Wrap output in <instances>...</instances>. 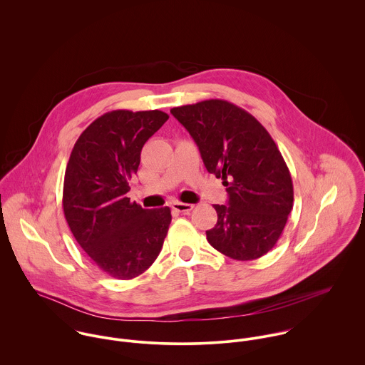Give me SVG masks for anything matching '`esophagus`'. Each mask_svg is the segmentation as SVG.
I'll return each mask as SVG.
<instances>
[{"label":"esophagus","mask_w":365,"mask_h":365,"mask_svg":"<svg viewBox=\"0 0 365 365\" xmlns=\"http://www.w3.org/2000/svg\"><path fill=\"white\" fill-rule=\"evenodd\" d=\"M194 208V205H191V204H184V202H174L173 204V209H175V210H178V212H182V213H188L190 210H192Z\"/></svg>","instance_id":"1"}]
</instances>
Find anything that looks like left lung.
<instances>
[{"label": "left lung", "instance_id": "left-lung-1", "mask_svg": "<svg viewBox=\"0 0 365 365\" xmlns=\"http://www.w3.org/2000/svg\"><path fill=\"white\" fill-rule=\"evenodd\" d=\"M195 140L210 174L223 180L227 205H213L209 245L233 260H256L279 239L294 205L289 170L275 142L247 110L207 100L170 110Z\"/></svg>", "mask_w": 365, "mask_h": 365}]
</instances>
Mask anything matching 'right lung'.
<instances>
[{
    "label": "right lung",
    "mask_w": 365,
    "mask_h": 365,
    "mask_svg": "<svg viewBox=\"0 0 365 365\" xmlns=\"http://www.w3.org/2000/svg\"><path fill=\"white\" fill-rule=\"evenodd\" d=\"M167 119L158 109L106 112L80 135L67 163L63 210L68 227L90 259L118 279L145 272L168 232V207L143 209L126 197L142 148Z\"/></svg>",
    "instance_id": "obj_1"
}]
</instances>
